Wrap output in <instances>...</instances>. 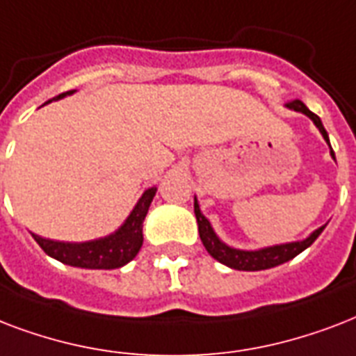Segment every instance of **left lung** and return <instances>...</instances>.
I'll use <instances>...</instances> for the list:
<instances>
[{
  "instance_id": "left-lung-1",
  "label": "left lung",
  "mask_w": 356,
  "mask_h": 356,
  "mask_svg": "<svg viewBox=\"0 0 356 356\" xmlns=\"http://www.w3.org/2000/svg\"><path fill=\"white\" fill-rule=\"evenodd\" d=\"M288 107L293 109V111L305 113L307 117L312 118L314 124L318 126L321 135H323V139L329 143V135L325 131L323 124H321V120H319V117L316 113L310 111L301 100L288 102ZM330 156L334 158V152H332V150H330ZM195 216H197L198 222V234H200V239H202V245L206 247V250H208L209 254L213 256L217 261H221V264L232 267V269H238V271H261V269H269V267L280 266V264L291 260V258H296L299 252L308 249V247L318 239V236L323 232L325 228L319 227L318 230L310 234L307 239L296 241V243L275 245V247H267V249L261 250H239L228 247V245H225L221 239L217 238L208 219L200 213V208H198L197 200H195Z\"/></svg>"
}]
</instances>
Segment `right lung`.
<instances>
[{
    "instance_id": "right-lung-1",
    "label": "right lung",
    "mask_w": 356,
    "mask_h": 356,
    "mask_svg": "<svg viewBox=\"0 0 356 356\" xmlns=\"http://www.w3.org/2000/svg\"><path fill=\"white\" fill-rule=\"evenodd\" d=\"M74 90L63 92L55 96L54 100H59L63 96L72 95ZM51 102V100H49ZM156 187H150L143 193L139 202L129 213L122 227L117 232L107 236V238L95 239V241H85V243H63V241H51L44 239L37 234L33 238L40 245V249L55 260L63 261L66 266L85 267V269H117L126 266L139 252L143 245V221L148 213L150 202L156 195Z\"/></svg>"
}]
</instances>
